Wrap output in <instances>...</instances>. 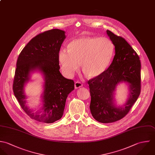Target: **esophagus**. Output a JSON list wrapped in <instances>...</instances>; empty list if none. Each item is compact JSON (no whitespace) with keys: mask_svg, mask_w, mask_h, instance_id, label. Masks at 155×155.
Returning a JSON list of instances; mask_svg holds the SVG:
<instances>
[{"mask_svg":"<svg viewBox=\"0 0 155 155\" xmlns=\"http://www.w3.org/2000/svg\"><path fill=\"white\" fill-rule=\"evenodd\" d=\"M82 86H83V84L80 82L76 81L75 83V89H78V88H80V87H81Z\"/></svg>","mask_w":155,"mask_h":155,"instance_id":"esophagus-1","label":"esophagus"}]
</instances>
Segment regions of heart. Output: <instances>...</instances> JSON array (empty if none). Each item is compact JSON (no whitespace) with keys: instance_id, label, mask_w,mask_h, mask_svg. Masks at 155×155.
I'll use <instances>...</instances> for the list:
<instances>
[{"instance_id":"heart-1","label":"heart","mask_w":155,"mask_h":155,"mask_svg":"<svg viewBox=\"0 0 155 155\" xmlns=\"http://www.w3.org/2000/svg\"><path fill=\"white\" fill-rule=\"evenodd\" d=\"M68 51L59 53L62 71L72 77L79 68L89 78H96L104 74L109 67L115 51L114 45L107 38L81 37L68 44Z\"/></svg>"}]
</instances>
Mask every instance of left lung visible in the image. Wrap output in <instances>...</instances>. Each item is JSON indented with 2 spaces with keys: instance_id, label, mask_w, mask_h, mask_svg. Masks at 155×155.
<instances>
[{
  "instance_id": "1",
  "label": "left lung",
  "mask_w": 155,
  "mask_h": 155,
  "mask_svg": "<svg viewBox=\"0 0 155 155\" xmlns=\"http://www.w3.org/2000/svg\"><path fill=\"white\" fill-rule=\"evenodd\" d=\"M107 33L115 47L113 61L104 74L88 81L91 96V114L96 120L103 124L122 119L128 113L141 92L139 56L124 38L108 30ZM121 82H125L128 86L129 96L123 106H117L115 91Z\"/></svg>"
}]
</instances>
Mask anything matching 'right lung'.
I'll use <instances>...</instances> for the list:
<instances>
[{"mask_svg":"<svg viewBox=\"0 0 155 155\" xmlns=\"http://www.w3.org/2000/svg\"><path fill=\"white\" fill-rule=\"evenodd\" d=\"M66 38L65 31L54 29L33 38L20 53L13 83V92L21 107L33 120L51 124L62 118L66 100L74 89V82L64 78L59 71V53ZM40 71L45 83L42 104L34 113L27 105L24 87L31 73Z\"/></svg>","mask_w":155,"mask_h":155,"instance_id":"1","label":"right lung"}]
</instances>
